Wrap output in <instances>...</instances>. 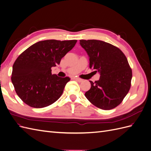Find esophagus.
Returning <instances> with one entry per match:
<instances>
[{"label":"esophagus","instance_id":"34e87169","mask_svg":"<svg viewBox=\"0 0 151 151\" xmlns=\"http://www.w3.org/2000/svg\"><path fill=\"white\" fill-rule=\"evenodd\" d=\"M74 79H75L76 81H77V82H79V83H81V82L83 81V79L78 78V77H76V78H74Z\"/></svg>","mask_w":151,"mask_h":151}]
</instances>
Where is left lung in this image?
Returning <instances> with one entry per match:
<instances>
[{"label": "left lung", "mask_w": 151, "mask_h": 151, "mask_svg": "<svg viewBox=\"0 0 151 151\" xmlns=\"http://www.w3.org/2000/svg\"><path fill=\"white\" fill-rule=\"evenodd\" d=\"M89 57V68L100 74L85 96L96 107L108 110L123 101L130 88L132 72L127 58L114 45L101 40H81Z\"/></svg>", "instance_id": "left-lung-1"}]
</instances>
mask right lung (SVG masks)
Returning a JSON list of instances; mask_svg holds the SVG:
<instances>
[{
	"instance_id": "1",
	"label": "right lung",
	"mask_w": 151,
	"mask_h": 151,
	"mask_svg": "<svg viewBox=\"0 0 151 151\" xmlns=\"http://www.w3.org/2000/svg\"><path fill=\"white\" fill-rule=\"evenodd\" d=\"M77 40L40 41L27 48L12 66V83L17 94L31 107L44 108L61 96L68 77L52 74V67L75 46Z\"/></svg>"
}]
</instances>
